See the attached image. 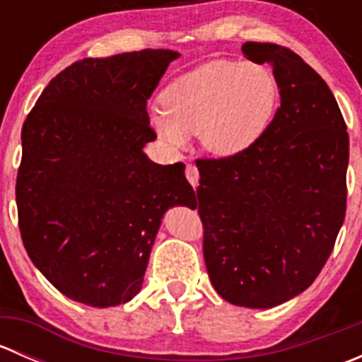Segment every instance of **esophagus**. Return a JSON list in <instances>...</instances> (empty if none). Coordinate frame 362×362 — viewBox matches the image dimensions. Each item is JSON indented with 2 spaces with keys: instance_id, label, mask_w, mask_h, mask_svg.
Listing matches in <instances>:
<instances>
[{
  "instance_id": "34e87169",
  "label": "esophagus",
  "mask_w": 362,
  "mask_h": 362,
  "mask_svg": "<svg viewBox=\"0 0 362 362\" xmlns=\"http://www.w3.org/2000/svg\"><path fill=\"white\" fill-rule=\"evenodd\" d=\"M185 177H187L189 184H191L192 187H198L199 171H198V168L194 166V164H187V168H185Z\"/></svg>"
}]
</instances>
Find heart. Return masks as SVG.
I'll return each mask as SVG.
<instances>
[{"mask_svg": "<svg viewBox=\"0 0 362 362\" xmlns=\"http://www.w3.org/2000/svg\"><path fill=\"white\" fill-rule=\"evenodd\" d=\"M279 98L269 69L257 63L217 59L177 76L163 93L164 110L151 112L163 140L184 147L199 134L217 156L249 148L268 127Z\"/></svg>", "mask_w": 362, "mask_h": 362, "instance_id": "obj_1", "label": "heart"}]
</instances>
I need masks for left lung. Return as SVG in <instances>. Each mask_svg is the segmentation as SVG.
Wrapping results in <instances>:
<instances>
[{"instance_id": "1", "label": "left lung", "mask_w": 362, "mask_h": 362, "mask_svg": "<svg viewBox=\"0 0 362 362\" xmlns=\"http://www.w3.org/2000/svg\"><path fill=\"white\" fill-rule=\"evenodd\" d=\"M272 64L280 107L243 152L198 159L203 255L226 301L272 308L312 286L331 255L346 210L349 133L333 93L298 54L243 43Z\"/></svg>"}]
</instances>
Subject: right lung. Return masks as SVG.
Listing matches in <instances>:
<instances>
[{"mask_svg":"<svg viewBox=\"0 0 362 362\" xmlns=\"http://www.w3.org/2000/svg\"><path fill=\"white\" fill-rule=\"evenodd\" d=\"M173 50L76 61L43 89L23 126L16 199L25 252L83 305L140 293L164 211L196 203L182 163H152L147 100Z\"/></svg>","mask_w":362,"mask_h":362,"instance_id":"1","label":"right lung"}]
</instances>
